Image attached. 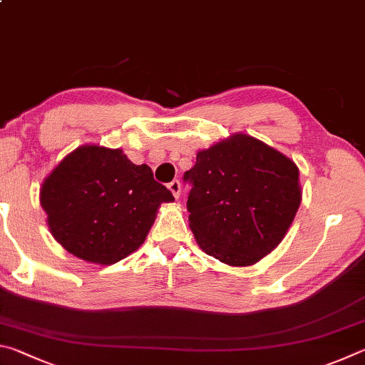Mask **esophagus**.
I'll use <instances>...</instances> for the list:
<instances>
[{
	"mask_svg": "<svg viewBox=\"0 0 365 365\" xmlns=\"http://www.w3.org/2000/svg\"><path fill=\"white\" fill-rule=\"evenodd\" d=\"M168 189L171 190V194L175 195V199H178L179 194H181V182H179L178 179H175V181H171L168 184Z\"/></svg>",
	"mask_w": 365,
	"mask_h": 365,
	"instance_id": "1",
	"label": "esophagus"
}]
</instances>
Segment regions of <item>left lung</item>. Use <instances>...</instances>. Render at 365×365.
Listing matches in <instances>:
<instances>
[{
  "mask_svg": "<svg viewBox=\"0 0 365 365\" xmlns=\"http://www.w3.org/2000/svg\"><path fill=\"white\" fill-rule=\"evenodd\" d=\"M189 226L203 252L229 266H252L289 231L302 203L298 166L248 134L197 153L184 173Z\"/></svg>",
  "mask_w": 365,
  "mask_h": 365,
  "instance_id": "1",
  "label": "left lung"
}]
</instances>
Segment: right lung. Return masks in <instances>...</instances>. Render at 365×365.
<instances>
[{"label": "right lung", "instance_id": "right-lung-1", "mask_svg": "<svg viewBox=\"0 0 365 365\" xmlns=\"http://www.w3.org/2000/svg\"><path fill=\"white\" fill-rule=\"evenodd\" d=\"M175 197L121 149L80 145L44 179L40 202L54 239L73 257L115 264L144 244L157 210Z\"/></svg>", "mask_w": 365, "mask_h": 365}]
</instances>
